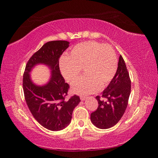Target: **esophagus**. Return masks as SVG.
I'll list each match as a JSON object with an SVG mask.
<instances>
[{
  "instance_id": "1",
  "label": "esophagus",
  "mask_w": 158,
  "mask_h": 158,
  "mask_svg": "<svg viewBox=\"0 0 158 158\" xmlns=\"http://www.w3.org/2000/svg\"><path fill=\"white\" fill-rule=\"evenodd\" d=\"M80 99H81V101H84L85 100V99H86V97H85V96H81V97H80Z\"/></svg>"
}]
</instances>
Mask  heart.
<instances>
[{"instance_id": "b5f03b06", "label": "heart", "mask_w": 158, "mask_h": 158, "mask_svg": "<svg viewBox=\"0 0 158 158\" xmlns=\"http://www.w3.org/2000/svg\"><path fill=\"white\" fill-rule=\"evenodd\" d=\"M59 67L69 83L75 81L83 69L85 76L74 83L72 89L77 94L86 95L109 84L116 73L117 59L110 45L87 41L75 45L69 55L62 56Z\"/></svg>"}]
</instances>
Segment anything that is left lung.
<instances>
[{
	"instance_id": "obj_1",
	"label": "left lung",
	"mask_w": 158,
	"mask_h": 158,
	"mask_svg": "<svg viewBox=\"0 0 158 158\" xmlns=\"http://www.w3.org/2000/svg\"><path fill=\"white\" fill-rule=\"evenodd\" d=\"M131 91V81L125 61L121 55L114 78L98 95L97 110L90 114L92 123L100 129H108L118 123L127 108Z\"/></svg>"
}]
</instances>
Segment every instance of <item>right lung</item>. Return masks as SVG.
I'll list each match as a JSON object with an SVG mask.
<instances>
[{
  "label": "right lung",
  "instance_id": "add662e5",
  "mask_svg": "<svg viewBox=\"0 0 158 158\" xmlns=\"http://www.w3.org/2000/svg\"><path fill=\"white\" fill-rule=\"evenodd\" d=\"M69 44L63 40L45 43L29 59L23 74V89L28 109L42 126L52 131L68 126L74 109L81 102L76 95L65 99L69 85L60 74L59 58ZM40 64L49 66L51 70L49 81L42 86L34 84L30 75L31 69Z\"/></svg>",
  "mask_w": 158,
  "mask_h": 158
}]
</instances>
